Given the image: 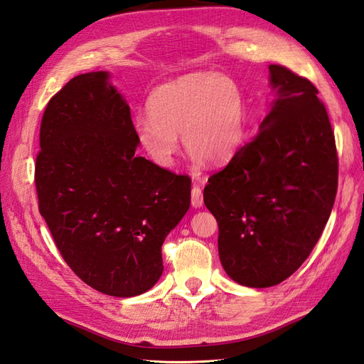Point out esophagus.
<instances>
[{
  "label": "esophagus",
  "mask_w": 364,
  "mask_h": 364,
  "mask_svg": "<svg viewBox=\"0 0 364 364\" xmlns=\"http://www.w3.org/2000/svg\"><path fill=\"white\" fill-rule=\"evenodd\" d=\"M191 203L193 208H201L203 206V191L200 186L193 184L191 191Z\"/></svg>",
  "instance_id": "obj_1"
}]
</instances>
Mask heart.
<instances>
[{
	"label": "heart",
	"mask_w": 364,
	"mask_h": 364,
	"mask_svg": "<svg viewBox=\"0 0 364 364\" xmlns=\"http://www.w3.org/2000/svg\"><path fill=\"white\" fill-rule=\"evenodd\" d=\"M149 114L134 121V136L151 163L171 168L184 146L197 163H226L247 136V100L237 80L225 74L196 73L156 87Z\"/></svg>",
	"instance_id": "1"
}]
</instances>
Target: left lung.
<instances>
[{
	"label": "left lung",
	"instance_id": "left-lung-1",
	"mask_svg": "<svg viewBox=\"0 0 364 364\" xmlns=\"http://www.w3.org/2000/svg\"><path fill=\"white\" fill-rule=\"evenodd\" d=\"M269 80L277 99L259 133L203 191L225 272L255 289L281 284L304 264L338 189L335 134L316 87L281 65H269Z\"/></svg>",
	"mask_w": 364,
	"mask_h": 364
}]
</instances>
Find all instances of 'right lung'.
<instances>
[{
  "label": "right lung",
  "instance_id": "add662e5",
  "mask_svg": "<svg viewBox=\"0 0 364 364\" xmlns=\"http://www.w3.org/2000/svg\"><path fill=\"white\" fill-rule=\"evenodd\" d=\"M130 108L108 73L50 97L36 159L38 210L57 250L92 289L136 296L163 274L161 247L191 205V178L136 156Z\"/></svg>",
  "mask_w": 364,
  "mask_h": 364
}]
</instances>
